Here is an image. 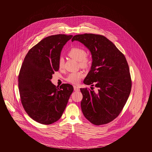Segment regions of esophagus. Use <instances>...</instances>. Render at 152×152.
Returning a JSON list of instances; mask_svg holds the SVG:
<instances>
[{"label":"esophagus","mask_w":152,"mask_h":152,"mask_svg":"<svg viewBox=\"0 0 152 152\" xmlns=\"http://www.w3.org/2000/svg\"><path fill=\"white\" fill-rule=\"evenodd\" d=\"M74 90L76 91H78L80 90V88H78V86H74Z\"/></svg>","instance_id":"obj_1"}]
</instances>
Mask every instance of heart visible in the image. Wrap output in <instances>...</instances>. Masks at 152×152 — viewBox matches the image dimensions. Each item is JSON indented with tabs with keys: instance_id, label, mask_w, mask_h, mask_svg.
Wrapping results in <instances>:
<instances>
[{
	"instance_id": "b5f03b06",
	"label": "heart",
	"mask_w": 152,
	"mask_h": 152,
	"mask_svg": "<svg viewBox=\"0 0 152 152\" xmlns=\"http://www.w3.org/2000/svg\"><path fill=\"white\" fill-rule=\"evenodd\" d=\"M68 55L74 60L78 61L80 64L83 67H87L89 64V60L86 57V52L84 50L81 48L74 47L69 50ZM64 58L61 57L58 61V66L60 68H62L64 66ZM84 76V74L81 71L75 72L69 74L66 80L70 83L77 84L78 83L81 79Z\"/></svg>"
}]
</instances>
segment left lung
<instances>
[{"label": "left lung", "instance_id": "8db88e82", "mask_svg": "<svg viewBox=\"0 0 152 152\" xmlns=\"http://www.w3.org/2000/svg\"><path fill=\"white\" fill-rule=\"evenodd\" d=\"M72 42L83 43L90 51L91 69L83 83L97 91L81 88L83 114L93 124H105L115 119L129 97L132 81L124 55L106 37L91 33L74 36Z\"/></svg>", "mask_w": 152, "mask_h": 152}]
</instances>
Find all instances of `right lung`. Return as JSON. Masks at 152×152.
Listing matches in <instances>:
<instances>
[{"label":"right lung","mask_w":152,"mask_h":152,"mask_svg":"<svg viewBox=\"0 0 152 152\" xmlns=\"http://www.w3.org/2000/svg\"><path fill=\"white\" fill-rule=\"evenodd\" d=\"M72 35L46 37L28 51L18 76L19 91L25 111L42 124L60 119L74 91L69 83L56 87L51 80L59 69L61 52Z\"/></svg>","instance_id":"add662e5"}]
</instances>
